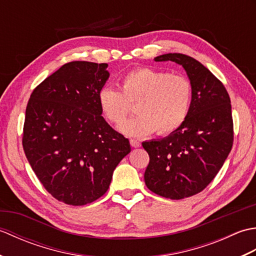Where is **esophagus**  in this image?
I'll use <instances>...</instances> for the list:
<instances>
[{
    "label": "esophagus",
    "instance_id": "1",
    "mask_svg": "<svg viewBox=\"0 0 256 256\" xmlns=\"http://www.w3.org/2000/svg\"><path fill=\"white\" fill-rule=\"evenodd\" d=\"M130 144H131L132 148H140V143L138 142V140H130Z\"/></svg>",
    "mask_w": 256,
    "mask_h": 256
}]
</instances>
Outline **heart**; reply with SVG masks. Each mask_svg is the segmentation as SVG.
I'll use <instances>...</instances> for the list:
<instances>
[{
    "label": "heart",
    "mask_w": 256,
    "mask_h": 256,
    "mask_svg": "<svg viewBox=\"0 0 256 256\" xmlns=\"http://www.w3.org/2000/svg\"><path fill=\"white\" fill-rule=\"evenodd\" d=\"M192 84L182 76L148 67L135 68L123 76L120 90L104 86L98 101L108 122L121 124L136 103L138 116L120 126L128 136L170 134L186 122L192 106Z\"/></svg>",
    "instance_id": "b5f03b06"
}]
</instances>
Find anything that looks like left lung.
I'll return each instance as SVG.
<instances>
[{
    "instance_id": "obj_1",
    "label": "left lung",
    "mask_w": 256,
    "mask_h": 256,
    "mask_svg": "<svg viewBox=\"0 0 256 256\" xmlns=\"http://www.w3.org/2000/svg\"><path fill=\"white\" fill-rule=\"evenodd\" d=\"M155 62L180 64L192 84L186 122L164 138L142 143L150 155L146 186L162 197L179 200L202 192L229 155L233 144L231 101L224 84L192 57L165 54Z\"/></svg>"
}]
</instances>
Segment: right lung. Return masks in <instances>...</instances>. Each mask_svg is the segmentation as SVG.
Wrapping results in <instances>:
<instances>
[{"label":"right lung","mask_w":256,"mask_h":256,"mask_svg":"<svg viewBox=\"0 0 256 256\" xmlns=\"http://www.w3.org/2000/svg\"><path fill=\"white\" fill-rule=\"evenodd\" d=\"M108 64H64L32 92L26 106L23 148L42 186L72 206L106 192L113 172L130 152L128 138L101 116L99 91Z\"/></svg>","instance_id":"add662e5"}]
</instances>
